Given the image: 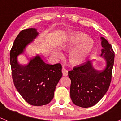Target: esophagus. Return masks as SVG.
<instances>
[{
  "instance_id": "1",
  "label": "esophagus",
  "mask_w": 121,
  "mask_h": 121,
  "mask_svg": "<svg viewBox=\"0 0 121 121\" xmlns=\"http://www.w3.org/2000/svg\"><path fill=\"white\" fill-rule=\"evenodd\" d=\"M62 73H63V76H67L68 75V71L64 67L62 68Z\"/></svg>"
}]
</instances>
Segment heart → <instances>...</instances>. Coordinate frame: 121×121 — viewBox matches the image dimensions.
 <instances>
[{
	"instance_id": "1",
	"label": "heart",
	"mask_w": 121,
	"mask_h": 121,
	"mask_svg": "<svg viewBox=\"0 0 121 121\" xmlns=\"http://www.w3.org/2000/svg\"><path fill=\"white\" fill-rule=\"evenodd\" d=\"M83 34H77L70 37L67 42L62 44L60 48L63 50L73 48L69 54L71 61L75 64H80L85 61L89 53L93 48V42L90 39H86ZM54 54L57 57H60L61 54L58 51L54 50Z\"/></svg>"
}]
</instances>
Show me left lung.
Masks as SVG:
<instances>
[{
    "label": "left lung",
    "mask_w": 121,
    "mask_h": 121,
    "mask_svg": "<svg viewBox=\"0 0 121 121\" xmlns=\"http://www.w3.org/2000/svg\"><path fill=\"white\" fill-rule=\"evenodd\" d=\"M101 56L106 61L102 70L94 67L93 60L75 67L68 71L70 78V97L73 103L82 108L92 107L97 104L108 91L111 81L115 53L107 40L101 37Z\"/></svg>",
    "instance_id": "8db88e82"
}]
</instances>
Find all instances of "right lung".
I'll return each mask as SVG.
<instances>
[{"mask_svg":"<svg viewBox=\"0 0 121 121\" xmlns=\"http://www.w3.org/2000/svg\"><path fill=\"white\" fill-rule=\"evenodd\" d=\"M39 35L35 29L22 30L13 43L10 53L12 78L18 92L31 105L49 103L54 97L56 86L61 78L62 67L57 63L47 64L39 56L31 58L26 65H20L17 56Z\"/></svg>","mask_w":121,"mask_h":121,"instance_id":"right-lung-1","label":"right lung"}]
</instances>
